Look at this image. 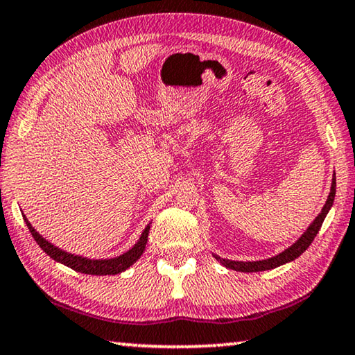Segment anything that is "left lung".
Wrapping results in <instances>:
<instances>
[{
    "label": "left lung",
    "mask_w": 355,
    "mask_h": 355,
    "mask_svg": "<svg viewBox=\"0 0 355 355\" xmlns=\"http://www.w3.org/2000/svg\"><path fill=\"white\" fill-rule=\"evenodd\" d=\"M335 193H336V178H335V174H333L330 193H328V198H327L325 205H323L322 211L318 213L317 218L309 224V227L306 229V232L302 234L301 237L297 239L291 246H288V248L282 251V253L272 256V258L259 259V261H232V259L220 258V256H218V254H213V256L216 258V261L223 264L224 267H227V269H232V270H237V272H263V270L275 269V267L284 266L286 263H291V261L300 258V256L304 253L307 248H309L312 240L315 239V235L318 234V230H320L328 211H330L333 207V202H335Z\"/></svg>",
    "instance_id": "1"
}]
</instances>
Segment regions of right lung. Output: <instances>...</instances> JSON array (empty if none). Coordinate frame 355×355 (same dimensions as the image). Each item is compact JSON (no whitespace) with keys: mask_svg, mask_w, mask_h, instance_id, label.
<instances>
[{"mask_svg":"<svg viewBox=\"0 0 355 355\" xmlns=\"http://www.w3.org/2000/svg\"><path fill=\"white\" fill-rule=\"evenodd\" d=\"M24 220L25 224H27L30 234L33 235L35 241H37L40 248L43 250L46 254L51 256L54 261H58V263L70 267V269L81 272V274H89V275H116V274H121L123 270L130 269V267L141 258L144 250H146L148 230H150V224H152L148 223L146 225V229L142 230L141 237L136 241L135 246H131V248L125 251L123 254L115 256V258H107V259H91V258H85V256L73 254V253H69V251L58 248V246H54L51 241L46 240L43 235H40L37 232V229L30 224V220L25 218V214H24Z\"/></svg>","mask_w":355,"mask_h":355,"instance_id":"obj_1","label":"right lung"}]
</instances>
